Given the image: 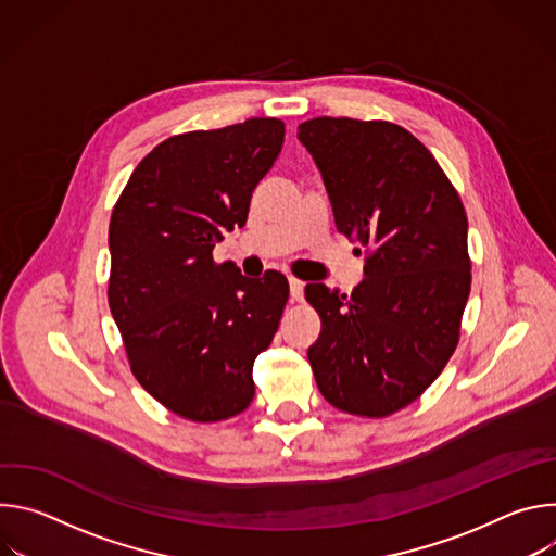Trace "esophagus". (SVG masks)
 Here are the masks:
<instances>
[{
    "mask_svg": "<svg viewBox=\"0 0 556 556\" xmlns=\"http://www.w3.org/2000/svg\"><path fill=\"white\" fill-rule=\"evenodd\" d=\"M288 283H290V296L294 299V301H301L303 299V281L301 279H294V277H290L288 279Z\"/></svg>",
    "mask_w": 556,
    "mask_h": 556,
    "instance_id": "34e87169",
    "label": "esophagus"
}]
</instances>
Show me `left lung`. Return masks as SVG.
Listing matches in <instances>:
<instances>
[{
    "mask_svg": "<svg viewBox=\"0 0 556 556\" xmlns=\"http://www.w3.org/2000/svg\"><path fill=\"white\" fill-rule=\"evenodd\" d=\"M296 138L321 172L339 232L367 249L352 294L305 286L321 316L307 361L330 405L382 418L414 403L455 352L470 292L466 213L401 125L319 116Z\"/></svg>",
    "mask_w": 556,
    "mask_h": 556,
    "instance_id": "1",
    "label": "left lung"
}]
</instances>
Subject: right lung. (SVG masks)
<instances>
[{"mask_svg":"<svg viewBox=\"0 0 556 556\" xmlns=\"http://www.w3.org/2000/svg\"><path fill=\"white\" fill-rule=\"evenodd\" d=\"M283 134L277 118H249L172 136L142 157L112 211L108 301L131 371L187 420L242 414L253 363L279 328L288 279L244 277L215 264L213 249L247 224Z\"/></svg>","mask_w":556,"mask_h":556,"instance_id":"right-lung-1","label":"right lung"}]
</instances>
